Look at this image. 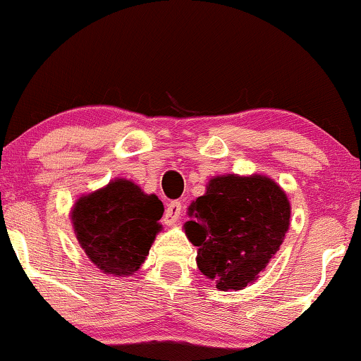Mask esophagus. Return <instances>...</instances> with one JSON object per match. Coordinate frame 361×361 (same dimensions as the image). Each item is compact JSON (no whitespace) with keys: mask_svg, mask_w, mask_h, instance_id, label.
Segmentation results:
<instances>
[{"mask_svg":"<svg viewBox=\"0 0 361 361\" xmlns=\"http://www.w3.org/2000/svg\"><path fill=\"white\" fill-rule=\"evenodd\" d=\"M182 214V204L179 201H172L169 202L167 207H165V214H164V221L167 224H173L177 219L180 218Z\"/></svg>","mask_w":361,"mask_h":361,"instance_id":"34e87169","label":"esophagus"}]
</instances>
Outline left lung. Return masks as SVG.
I'll return each instance as SVG.
<instances>
[{"label":"left lung","mask_w":361,"mask_h":361,"mask_svg":"<svg viewBox=\"0 0 361 361\" xmlns=\"http://www.w3.org/2000/svg\"><path fill=\"white\" fill-rule=\"evenodd\" d=\"M185 235L197 247V269L219 290L255 282L281 248L290 224V204L277 182L236 173L209 180L189 206Z\"/></svg>","instance_id":"obj_1"}]
</instances>
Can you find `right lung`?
Masks as SVG:
<instances>
[{
  "label": "right lung",
  "mask_w": 361,
  "mask_h": 361,
  "mask_svg": "<svg viewBox=\"0 0 361 361\" xmlns=\"http://www.w3.org/2000/svg\"><path fill=\"white\" fill-rule=\"evenodd\" d=\"M164 204L135 182L114 179L103 189L79 197L71 219L75 238L101 272L125 277L142 267L157 233Z\"/></svg>",
  "instance_id": "right-lung-1"
}]
</instances>
